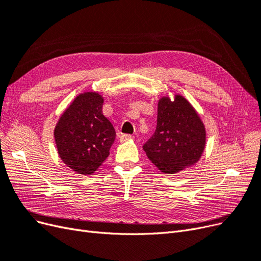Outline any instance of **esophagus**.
Here are the masks:
<instances>
[{"label":"esophagus","mask_w":261,"mask_h":261,"mask_svg":"<svg viewBox=\"0 0 261 261\" xmlns=\"http://www.w3.org/2000/svg\"><path fill=\"white\" fill-rule=\"evenodd\" d=\"M134 137L132 135H128V134H123V135L120 136V141L121 143H125V141L132 140Z\"/></svg>","instance_id":"1"}]
</instances>
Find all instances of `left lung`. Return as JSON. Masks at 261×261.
<instances>
[{
	"label": "left lung",
	"instance_id": "8db88e82",
	"mask_svg": "<svg viewBox=\"0 0 261 261\" xmlns=\"http://www.w3.org/2000/svg\"><path fill=\"white\" fill-rule=\"evenodd\" d=\"M206 147V128L194 107L180 94L158 101L155 132L143 146L164 174H174L199 161Z\"/></svg>",
	"mask_w": 261,
	"mask_h": 261
}]
</instances>
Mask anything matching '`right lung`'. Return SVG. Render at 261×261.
Returning <instances> with one entry per match:
<instances>
[{
	"mask_svg": "<svg viewBox=\"0 0 261 261\" xmlns=\"http://www.w3.org/2000/svg\"><path fill=\"white\" fill-rule=\"evenodd\" d=\"M100 93L78 94L55 125L54 140L66 167L82 175H91L110 154L115 140L112 123L102 113Z\"/></svg>",
	"mask_w": 261,
	"mask_h": 261,
	"instance_id": "right-lung-1",
	"label": "right lung"
}]
</instances>
